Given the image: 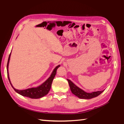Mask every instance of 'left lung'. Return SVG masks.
Segmentation results:
<instances>
[{"label": "left lung", "mask_w": 124, "mask_h": 124, "mask_svg": "<svg viewBox=\"0 0 124 124\" xmlns=\"http://www.w3.org/2000/svg\"><path fill=\"white\" fill-rule=\"evenodd\" d=\"M67 80L68 81V83H69L71 91L75 95L80 99H91L94 98V97L99 96L100 94H101L104 91L103 90L101 91L93 92H92V93H87V92L83 91V89H81L79 87H78V86H76L70 80L67 79Z\"/></svg>", "instance_id": "1"}]
</instances>
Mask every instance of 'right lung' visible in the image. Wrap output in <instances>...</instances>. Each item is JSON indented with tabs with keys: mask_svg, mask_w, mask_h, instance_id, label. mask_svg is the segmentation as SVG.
Returning <instances> with one entry per match:
<instances>
[{
	"mask_svg": "<svg viewBox=\"0 0 124 124\" xmlns=\"http://www.w3.org/2000/svg\"><path fill=\"white\" fill-rule=\"evenodd\" d=\"M10 54H11V53H10L8 60V62H7V76L8 78V80L9 81V83L11 85L13 88L14 89V91L23 96L25 97H30L31 99H39L41 98V97L45 96L48 93L49 91H50V89L51 88L52 81L53 80L54 78L55 77V75H56V71L58 69V68L60 67V65H57V67H55V69L53 71L52 74L50 76V77L47 79L45 81L44 83H43L37 87H33V88H30L28 89H24V90H18V89H15L14 87L13 86L12 84L10 82L9 77V73H8V65H9V60L10 57Z\"/></svg>",
	"mask_w": 124,
	"mask_h": 124,
	"instance_id": "add662e5",
	"label": "right lung"
}]
</instances>
